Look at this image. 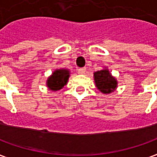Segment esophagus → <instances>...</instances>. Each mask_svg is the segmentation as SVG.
Segmentation results:
<instances>
[{
    "label": "esophagus",
    "mask_w": 157,
    "mask_h": 157,
    "mask_svg": "<svg viewBox=\"0 0 157 157\" xmlns=\"http://www.w3.org/2000/svg\"><path fill=\"white\" fill-rule=\"evenodd\" d=\"M85 72H86V68H81L78 69V74H80V75H84Z\"/></svg>",
    "instance_id": "obj_1"
}]
</instances>
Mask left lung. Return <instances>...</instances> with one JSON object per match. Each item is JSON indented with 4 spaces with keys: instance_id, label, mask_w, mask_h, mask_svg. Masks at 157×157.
Wrapping results in <instances>:
<instances>
[{
    "instance_id": "obj_1",
    "label": "left lung",
    "mask_w": 157,
    "mask_h": 157,
    "mask_svg": "<svg viewBox=\"0 0 157 157\" xmlns=\"http://www.w3.org/2000/svg\"><path fill=\"white\" fill-rule=\"evenodd\" d=\"M94 80L95 87L104 95L114 92L117 88V80L111 75L107 68L95 72Z\"/></svg>"
}]
</instances>
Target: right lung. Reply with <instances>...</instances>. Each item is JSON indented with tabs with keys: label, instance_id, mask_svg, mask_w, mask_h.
Listing matches in <instances>:
<instances>
[{
	"label": "right lung",
	"instance_id": "1",
	"mask_svg": "<svg viewBox=\"0 0 157 157\" xmlns=\"http://www.w3.org/2000/svg\"><path fill=\"white\" fill-rule=\"evenodd\" d=\"M70 72L68 69H56L47 80V87L51 91H58L67 84Z\"/></svg>",
	"mask_w": 157,
	"mask_h": 157
}]
</instances>
